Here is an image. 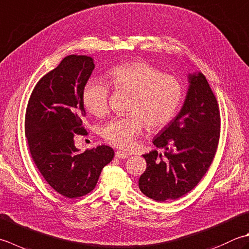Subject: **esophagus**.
<instances>
[{
  "mask_svg": "<svg viewBox=\"0 0 249 249\" xmlns=\"http://www.w3.org/2000/svg\"><path fill=\"white\" fill-rule=\"evenodd\" d=\"M129 155L127 153L122 152V151H116L115 152V158H118V159H127Z\"/></svg>",
  "mask_w": 249,
  "mask_h": 249,
  "instance_id": "1",
  "label": "esophagus"
}]
</instances>
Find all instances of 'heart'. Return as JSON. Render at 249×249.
<instances>
[{
    "label": "heart",
    "mask_w": 249,
    "mask_h": 249,
    "mask_svg": "<svg viewBox=\"0 0 249 249\" xmlns=\"http://www.w3.org/2000/svg\"><path fill=\"white\" fill-rule=\"evenodd\" d=\"M107 76L116 90H127L131 96L128 114L113 118L101 130L102 137L116 148L127 150L145 126L160 129L170 123L183 98V87L176 76L163 73L145 61H129L112 68ZM110 89L101 80H89L82 92L86 110L104 116L109 110Z\"/></svg>",
    "instance_id": "1"
}]
</instances>
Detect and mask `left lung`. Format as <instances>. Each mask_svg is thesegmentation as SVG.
<instances>
[{"instance_id":"obj_1","label":"left lung","mask_w":249,"mask_h":249,"mask_svg":"<svg viewBox=\"0 0 249 249\" xmlns=\"http://www.w3.org/2000/svg\"><path fill=\"white\" fill-rule=\"evenodd\" d=\"M182 109L155 136L153 143L165 149L143 154L147 169L139 189L157 202L177 199L197 186L215 158L220 138V111L203 73L189 75Z\"/></svg>"}]
</instances>
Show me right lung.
<instances>
[{"label":"right lung","mask_w":249,"mask_h":249,"mask_svg":"<svg viewBox=\"0 0 249 249\" xmlns=\"http://www.w3.org/2000/svg\"><path fill=\"white\" fill-rule=\"evenodd\" d=\"M92 58L70 55L36 83L26 110L24 129L31 158L45 181L68 198L94 190L114 157L109 145L79 152L74 136H86L82 92L94 70Z\"/></svg>","instance_id":"right-lung-1"}]
</instances>
